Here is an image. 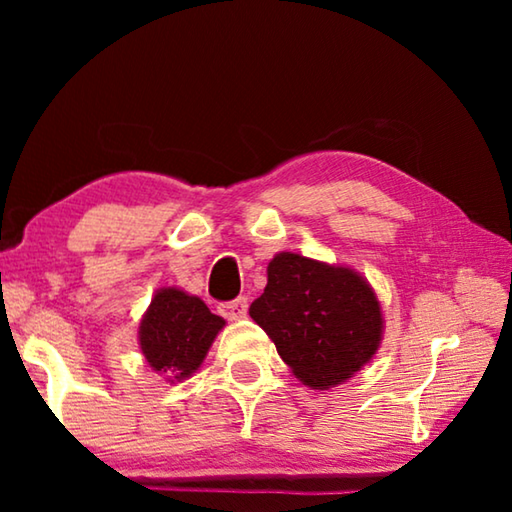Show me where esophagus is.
<instances>
[{
    "mask_svg": "<svg viewBox=\"0 0 512 512\" xmlns=\"http://www.w3.org/2000/svg\"><path fill=\"white\" fill-rule=\"evenodd\" d=\"M246 311H248V298H244V296H239L232 302H223V305H219V314L223 318H228V320L244 318Z\"/></svg>",
    "mask_w": 512,
    "mask_h": 512,
    "instance_id": "obj_1",
    "label": "esophagus"
}]
</instances>
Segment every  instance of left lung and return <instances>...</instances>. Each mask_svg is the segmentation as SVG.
Instances as JSON below:
<instances>
[{"instance_id":"1","label":"left lung","mask_w":512,"mask_h":512,"mask_svg":"<svg viewBox=\"0 0 512 512\" xmlns=\"http://www.w3.org/2000/svg\"><path fill=\"white\" fill-rule=\"evenodd\" d=\"M250 318L293 375L320 391L354 375L381 341V307L368 282L350 268L296 253L268 264V284Z\"/></svg>"}]
</instances>
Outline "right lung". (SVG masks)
Returning a JSON list of instances; mask_svg holds the SVG:
<instances>
[{
  "label": "right lung",
  "mask_w": 512,
  "mask_h": 512,
  "mask_svg": "<svg viewBox=\"0 0 512 512\" xmlns=\"http://www.w3.org/2000/svg\"><path fill=\"white\" fill-rule=\"evenodd\" d=\"M225 325L205 302L178 289L155 293L140 325L142 354L164 377L185 379L201 366L207 350Z\"/></svg>",
  "instance_id": "add662e5"
}]
</instances>
